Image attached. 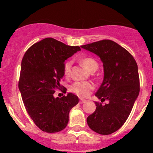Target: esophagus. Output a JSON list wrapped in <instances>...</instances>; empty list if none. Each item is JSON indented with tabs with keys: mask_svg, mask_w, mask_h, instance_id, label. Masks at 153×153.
<instances>
[{
	"mask_svg": "<svg viewBox=\"0 0 153 153\" xmlns=\"http://www.w3.org/2000/svg\"><path fill=\"white\" fill-rule=\"evenodd\" d=\"M86 102V100H84V99H81L80 100V104H84V103Z\"/></svg>",
	"mask_w": 153,
	"mask_h": 153,
	"instance_id": "esophagus-1",
	"label": "esophagus"
}]
</instances>
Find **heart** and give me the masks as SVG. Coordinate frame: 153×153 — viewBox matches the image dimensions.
Here are the masks:
<instances>
[{
    "label": "heart",
    "instance_id": "b5f03b06",
    "mask_svg": "<svg viewBox=\"0 0 153 153\" xmlns=\"http://www.w3.org/2000/svg\"><path fill=\"white\" fill-rule=\"evenodd\" d=\"M81 63L86 70L89 72H94L96 71L98 69V63L92 58H81ZM72 67V62L71 61H67L64 64V73L65 76H69ZM94 84L88 81H83V82H75L70 86V90L73 93L77 95L81 98H86L89 96L91 93V91L94 89Z\"/></svg>",
    "mask_w": 153,
    "mask_h": 153
}]
</instances>
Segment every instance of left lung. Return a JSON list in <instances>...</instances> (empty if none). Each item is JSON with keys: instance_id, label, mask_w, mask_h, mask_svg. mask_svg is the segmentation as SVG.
Returning a JSON list of instances; mask_svg holds the SVG:
<instances>
[{"instance_id": "obj_1", "label": "left lung", "mask_w": 153, "mask_h": 153, "mask_svg": "<svg viewBox=\"0 0 153 153\" xmlns=\"http://www.w3.org/2000/svg\"><path fill=\"white\" fill-rule=\"evenodd\" d=\"M95 54L104 67V79L95 96L96 109L87 117L88 126L101 135H109L122 126L129 117L140 91L137 63L127 50L110 40L81 46Z\"/></svg>"}]
</instances>
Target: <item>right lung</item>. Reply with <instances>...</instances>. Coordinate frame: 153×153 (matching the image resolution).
<instances>
[{
    "label": "right lung",
    "mask_w": 153,
    "mask_h": 153,
    "mask_svg": "<svg viewBox=\"0 0 153 153\" xmlns=\"http://www.w3.org/2000/svg\"><path fill=\"white\" fill-rule=\"evenodd\" d=\"M80 50L79 47L47 38L24 54L18 87L29 116L44 132L65 129L71 109L78 103V96L71 92L61 98H55L54 93L61 87L65 61Z\"/></svg>",
    "instance_id": "right-lung-1"
}]
</instances>
